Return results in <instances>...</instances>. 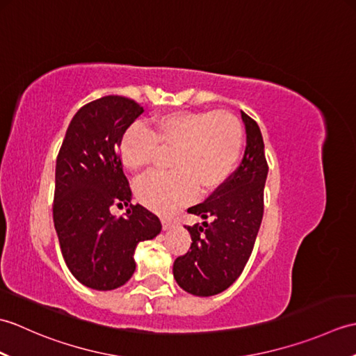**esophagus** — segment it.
I'll list each match as a JSON object with an SVG mask.
<instances>
[{"instance_id": "1", "label": "esophagus", "mask_w": 356, "mask_h": 356, "mask_svg": "<svg viewBox=\"0 0 356 356\" xmlns=\"http://www.w3.org/2000/svg\"><path fill=\"white\" fill-rule=\"evenodd\" d=\"M162 226H163V229L166 231V229H171L172 226H174V222L171 220V218H166V217H163L162 218Z\"/></svg>"}]
</instances>
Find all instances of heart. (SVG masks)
Here are the masks:
<instances>
[{
	"label": "heart",
	"instance_id": "b5f03b06",
	"mask_svg": "<svg viewBox=\"0 0 356 356\" xmlns=\"http://www.w3.org/2000/svg\"><path fill=\"white\" fill-rule=\"evenodd\" d=\"M243 130L228 111H174L154 119L153 127L133 125L119 145V157L130 171L154 161L159 147L174 148L172 171H156L136 185L138 199L157 213L191 202L199 188L208 193L222 185L236 166Z\"/></svg>",
	"mask_w": 356,
	"mask_h": 356
}]
</instances>
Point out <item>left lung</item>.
<instances>
[{
	"mask_svg": "<svg viewBox=\"0 0 356 356\" xmlns=\"http://www.w3.org/2000/svg\"><path fill=\"white\" fill-rule=\"evenodd\" d=\"M246 128L243 161L209 197L188 213L202 217V225L186 226L191 248L174 261L172 274L188 293L211 297L236 282L251 257L263 218V191L268 177L261 131L241 111Z\"/></svg>",
	"mask_w": 356,
	"mask_h": 356,
	"instance_id": "left-lung-1",
	"label": "left lung"
}]
</instances>
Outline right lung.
Returning a JSON list of instances; mask_svg holds the SVG:
<instances>
[{
    "mask_svg": "<svg viewBox=\"0 0 356 356\" xmlns=\"http://www.w3.org/2000/svg\"><path fill=\"white\" fill-rule=\"evenodd\" d=\"M143 113L124 96H104L73 116L56 159L53 222L67 268L96 291L125 284L136 269L134 249L154 238L161 220L142 205L115 218L111 204H127L131 190L119 145L127 128Z\"/></svg>",
    "mask_w": 356,
    "mask_h": 356,
    "instance_id": "obj_1",
    "label": "right lung"
}]
</instances>
